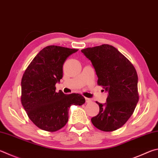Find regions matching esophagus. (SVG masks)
Returning <instances> with one entry per match:
<instances>
[{
  "label": "esophagus",
  "mask_w": 158,
  "mask_h": 158,
  "mask_svg": "<svg viewBox=\"0 0 158 158\" xmlns=\"http://www.w3.org/2000/svg\"><path fill=\"white\" fill-rule=\"evenodd\" d=\"M85 102H86V103H90L92 102V100L90 99L87 98V97H85Z\"/></svg>",
  "instance_id": "1"
}]
</instances>
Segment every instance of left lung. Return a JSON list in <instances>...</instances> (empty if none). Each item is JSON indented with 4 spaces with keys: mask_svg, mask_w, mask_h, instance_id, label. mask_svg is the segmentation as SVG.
Masks as SVG:
<instances>
[{
    "mask_svg": "<svg viewBox=\"0 0 158 158\" xmlns=\"http://www.w3.org/2000/svg\"><path fill=\"white\" fill-rule=\"evenodd\" d=\"M81 52L92 62L98 77L97 84L108 92L105 104L96 102L99 112L91 122L102 131H116L127 123L139 101L135 68L110 45L87 48Z\"/></svg>",
    "mask_w": 158,
    "mask_h": 158,
    "instance_id": "1",
    "label": "left lung"
}]
</instances>
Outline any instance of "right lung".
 Segmentation results:
<instances>
[{"label":"right lung","mask_w":158,"mask_h":158,"mask_svg":"<svg viewBox=\"0 0 158 158\" xmlns=\"http://www.w3.org/2000/svg\"><path fill=\"white\" fill-rule=\"evenodd\" d=\"M77 49L58 45L44 48L31 61L21 79V104L30 120L48 132L62 128L68 121L71 105L85 103L81 94L56 92L63 77V65Z\"/></svg>","instance_id":"1"}]
</instances>
